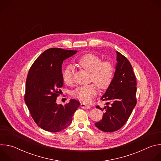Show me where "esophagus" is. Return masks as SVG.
<instances>
[{
	"label": "esophagus",
	"instance_id": "esophagus-1",
	"mask_svg": "<svg viewBox=\"0 0 161 161\" xmlns=\"http://www.w3.org/2000/svg\"><path fill=\"white\" fill-rule=\"evenodd\" d=\"M80 107L83 108V109H90V106L88 105L85 103H81L80 104Z\"/></svg>",
	"mask_w": 161,
	"mask_h": 161
}]
</instances>
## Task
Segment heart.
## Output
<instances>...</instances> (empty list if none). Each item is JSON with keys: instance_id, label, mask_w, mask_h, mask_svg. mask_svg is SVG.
I'll return each mask as SVG.
<instances>
[{"instance_id": "heart-1", "label": "heart", "mask_w": 161, "mask_h": 161, "mask_svg": "<svg viewBox=\"0 0 161 161\" xmlns=\"http://www.w3.org/2000/svg\"><path fill=\"white\" fill-rule=\"evenodd\" d=\"M78 65L84 69L91 72L92 80L102 89L107 88L111 82L113 76V67L111 62L103 61L94 54H86L78 60ZM62 78L65 83H70L73 80L72 67L67 66L62 73ZM97 92L94 84H90L77 87L73 96L83 103H89L96 96Z\"/></svg>"}]
</instances>
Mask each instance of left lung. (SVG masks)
Here are the masks:
<instances>
[{
    "mask_svg": "<svg viewBox=\"0 0 161 161\" xmlns=\"http://www.w3.org/2000/svg\"><path fill=\"white\" fill-rule=\"evenodd\" d=\"M117 53L115 72L101 100L106 101L103 119L95 125L104 132H114L127 121L136 104V81L129 61L119 52ZM110 105H109L108 104Z\"/></svg>",
    "mask_w": 161,
    "mask_h": 161,
    "instance_id": "obj_1",
    "label": "left lung"
}]
</instances>
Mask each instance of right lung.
Returning a JSON list of instances; mask_svg holds the SVG:
<instances>
[{
	"mask_svg": "<svg viewBox=\"0 0 161 161\" xmlns=\"http://www.w3.org/2000/svg\"><path fill=\"white\" fill-rule=\"evenodd\" d=\"M76 53L58 48L48 49L39 56L29 71L25 101L34 122L47 131L57 132L67 128L80 106L75 99L64 106L56 103L58 89L64 85L62 64Z\"/></svg>",
	"mask_w": 161,
	"mask_h": 161,
	"instance_id": "right-lung-1",
	"label": "right lung"
}]
</instances>
